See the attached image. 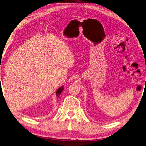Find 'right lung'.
Wrapping results in <instances>:
<instances>
[{"label": "right lung", "instance_id": "add662e5", "mask_svg": "<svg viewBox=\"0 0 146 146\" xmlns=\"http://www.w3.org/2000/svg\"><path fill=\"white\" fill-rule=\"evenodd\" d=\"M63 90H64V86H62L61 87H60L57 90V91H56V96L57 97V98H59V96L61 94V93L62 92Z\"/></svg>", "mask_w": 146, "mask_h": 146}]
</instances>
